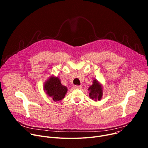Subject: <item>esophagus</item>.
<instances>
[{
  "label": "esophagus",
  "mask_w": 148,
  "mask_h": 148,
  "mask_svg": "<svg viewBox=\"0 0 148 148\" xmlns=\"http://www.w3.org/2000/svg\"><path fill=\"white\" fill-rule=\"evenodd\" d=\"M74 88L75 89H80V88H82V86H75Z\"/></svg>",
  "instance_id": "obj_1"
}]
</instances>
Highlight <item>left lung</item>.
I'll return each mask as SVG.
<instances>
[{
  "label": "left lung",
  "mask_w": 148,
  "mask_h": 148,
  "mask_svg": "<svg viewBox=\"0 0 148 148\" xmlns=\"http://www.w3.org/2000/svg\"><path fill=\"white\" fill-rule=\"evenodd\" d=\"M90 91L89 96L91 99L95 101H100L103 95V88L102 84L96 79L92 81V84L88 88Z\"/></svg>",
  "instance_id": "left-lung-1"
}]
</instances>
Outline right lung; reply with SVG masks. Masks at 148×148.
I'll list each match as a JSON object with an SVG mask.
<instances>
[{"label": "right lung", "mask_w": 148, "mask_h": 148, "mask_svg": "<svg viewBox=\"0 0 148 148\" xmlns=\"http://www.w3.org/2000/svg\"><path fill=\"white\" fill-rule=\"evenodd\" d=\"M44 91L48 97H51L54 101H60L67 92V87L63 86L58 77L50 76L44 84Z\"/></svg>", "instance_id": "right-lung-1"}]
</instances>
